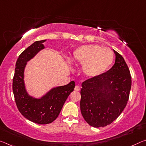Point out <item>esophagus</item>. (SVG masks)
<instances>
[{
  "label": "esophagus",
  "instance_id": "34e87169",
  "mask_svg": "<svg viewBox=\"0 0 146 146\" xmlns=\"http://www.w3.org/2000/svg\"><path fill=\"white\" fill-rule=\"evenodd\" d=\"M80 90V88L78 86H75V91H79V90Z\"/></svg>",
  "mask_w": 146,
  "mask_h": 146
}]
</instances>
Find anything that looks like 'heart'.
Masks as SVG:
<instances>
[{
  "label": "heart",
  "instance_id": "obj_1",
  "mask_svg": "<svg viewBox=\"0 0 146 146\" xmlns=\"http://www.w3.org/2000/svg\"><path fill=\"white\" fill-rule=\"evenodd\" d=\"M114 53L109 48L98 45H83L73 52L72 62L82 66L86 77H96L106 72L113 64Z\"/></svg>",
  "mask_w": 146,
  "mask_h": 146
}]
</instances>
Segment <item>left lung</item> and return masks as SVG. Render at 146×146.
<instances>
[{
    "mask_svg": "<svg viewBox=\"0 0 146 146\" xmlns=\"http://www.w3.org/2000/svg\"><path fill=\"white\" fill-rule=\"evenodd\" d=\"M115 64L110 69L82 83L80 111L94 127L112 123L123 112L129 100L131 76L125 61L114 50Z\"/></svg>",
    "mask_w": 146,
    "mask_h": 146,
    "instance_id": "1",
    "label": "left lung"
}]
</instances>
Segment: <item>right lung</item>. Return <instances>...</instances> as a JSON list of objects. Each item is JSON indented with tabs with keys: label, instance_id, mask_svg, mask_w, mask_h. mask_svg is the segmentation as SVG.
I'll return each mask as SVG.
<instances>
[{
	"label": "right lung",
	"instance_id": "add662e5",
	"mask_svg": "<svg viewBox=\"0 0 146 146\" xmlns=\"http://www.w3.org/2000/svg\"><path fill=\"white\" fill-rule=\"evenodd\" d=\"M46 40L37 41L19 55L15 64L13 78V92L16 105L23 116L34 123L44 125L52 123L57 118L64 103L75 88V82L53 88L40 99L27 93L24 82V71L27 62L45 48Z\"/></svg>",
	"mask_w": 146,
	"mask_h": 146
}]
</instances>
